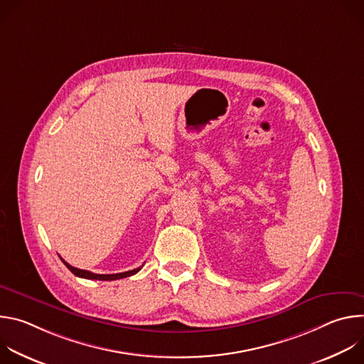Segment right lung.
<instances>
[{
	"label": "right lung",
	"mask_w": 364,
	"mask_h": 364,
	"mask_svg": "<svg viewBox=\"0 0 364 364\" xmlns=\"http://www.w3.org/2000/svg\"><path fill=\"white\" fill-rule=\"evenodd\" d=\"M62 259V257H60ZM63 264L68 267V269L75 274L76 277L79 278H85V279H96V281H115V279H121V278H127V277H131L134 274H136L141 268H136V269H132V271H128V272H121V274H93V272H89V271H85V269H79V268H75L72 265H69L65 259H62Z\"/></svg>",
	"instance_id": "right-lung-1"
}]
</instances>
